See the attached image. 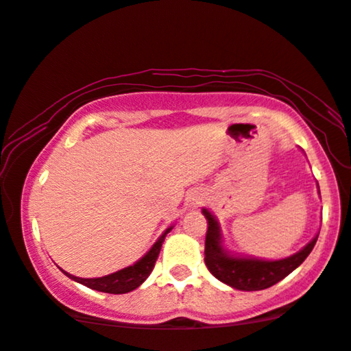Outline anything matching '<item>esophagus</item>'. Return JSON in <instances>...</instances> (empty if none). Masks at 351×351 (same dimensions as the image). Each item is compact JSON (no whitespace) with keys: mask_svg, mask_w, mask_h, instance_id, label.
<instances>
[{"mask_svg":"<svg viewBox=\"0 0 351 351\" xmlns=\"http://www.w3.org/2000/svg\"><path fill=\"white\" fill-rule=\"evenodd\" d=\"M201 201H203V196H201V193H195L190 198V206L191 208H198V206L201 204Z\"/></svg>","mask_w":351,"mask_h":351,"instance_id":"1","label":"esophagus"}]
</instances>
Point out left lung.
<instances>
[{
  "label": "left lung",
  "mask_w": 351,
  "mask_h": 351,
  "mask_svg": "<svg viewBox=\"0 0 351 351\" xmlns=\"http://www.w3.org/2000/svg\"><path fill=\"white\" fill-rule=\"evenodd\" d=\"M203 214L208 220V233H206L204 244L206 267L219 281L239 291H262L285 280L308 257L311 249L315 247L316 239H318V234H316L299 252L291 257L281 258V261L237 257L223 249L220 228L214 215L208 209H203Z\"/></svg>",
  "instance_id": "8db88e82"
}]
</instances>
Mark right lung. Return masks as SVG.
I'll list each match as a JSON object with an SVG mask.
<instances>
[{"label": "right lung", "mask_w": 351, "mask_h": 351, "mask_svg": "<svg viewBox=\"0 0 351 351\" xmlns=\"http://www.w3.org/2000/svg\"><path fill=\"white\" fill-rule=\"evenodd\" d=\"M172 227L166 230L165 233L158 238V241L153 244L150 251H148L145 256H143L141 261H137L134 265L123 268V270L114 271L112 275L102 276V278H78L70 275V273L64 271L66 276L71 278V280L80 282L86 287H90L94 291H100V292H108V294H126V292H131L134 289H137L138 286L142 285L143 281L150 276V273L155 267L156 258L160 256L162 241H165L166 234L169 233Z\"/></svg>", "instance_id": "1"}]
</instances>
